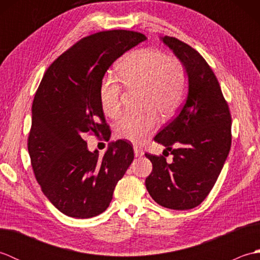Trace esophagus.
I'll return each mask as SVG.
<instances>
[{
    "mask_svg": "<svg viewBox=\"0 0 260 260\" xmlns=\"http://www.w3.org/2000/svg\"><path fill=\"white\" fill-rule=\"evenodd\" d=\"M134 153H135V156L137 157V156H143L144 155V151L142 150L141 147H139V146H134Z\"/></svg>",
    "mask_w": 260,
    "mask_h": 260,
    "instance_id": "esophagus-1",
    "label": "esophagus"
}]
</instances>
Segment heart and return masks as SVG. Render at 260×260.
I'll return each mask as SVG.
<instances>
[{"label": "heart", "instance_id": "heart-1", "mask_svg": "<svg viewBox=\"0 0 260 260\" xmlns=\"http://www.w3.org/2000/svg\"><path fill=\"white\" fill-rule=\"evenodd\" d=\"M120 81L128 89L142 88L140 113L126 114L115 126L119 139L140 143L153 133L158 119L170 117L183 103L187 91V75L180 60L169 58L156 49H137L127 54L118 68ZM121 87L113 76H106L99 86L98 96L103 112L116 117L120 112Z\"/></svg>", "mask_w": 260, "mask_h": 260}]
</instances>
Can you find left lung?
I'll return each mask as SVG.
<instances>
[{
    "label": "left lung",
    "instance_id": "obj_1",
    "mask_svg": "<svg viewBox=\"0 0 260 260\" xmlns=\"http://www.w3.org/2000/svg\"><path fill=\"white\" fill-rule=\"evenodd\" d=\"M159 39L184 66L187 96L180 113L154 137L173 161L145 154L153 164L145 185L159 206L189 210L207 198L221 172L231 146V116L217 77L201 54L175 38Z\"/></svg>",
    "mask_w": 260,
    "mask_h": 260
}]
</instances>
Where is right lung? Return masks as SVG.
<instances>
[{
    "label": "right lung",
    "instance_id": "1",
    "mask_svg": "<svg viewBox=\"0 0 260 260\" xmlns=\"http://www.w3.org/2000/svg\"><path fill=\"white\" fill-rule=\"evenodd\" d=\"M145 40L142 33L126 30L81 39L51 63L36 92L27 140L31 165L48 200L68 217L104 212L133 162V147L126 141L110 143L99 156L97 150H88L84 136L107 129L98 96L106 71Z\"/></svg>",
    "mask_w": 260,
    "mask_h": 260
}]
</instances>
